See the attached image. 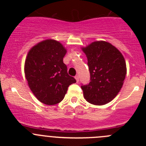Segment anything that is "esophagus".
<instances>
[{"instance_id":"1","label":"esophagus","mask_w":146,"mask_h":146,"mask_svg":"<svg viewBox=\"0 0 146 146\" xmlns=\"http://www.w3.org/2000/svg\"><path fill=\"white\" fill-rule=\"evenodd\" d=\"M75 79H76V80H77V82H78V81H79V79H80L79 75H76L75 76Z\"/></svg>"}]
</instances>
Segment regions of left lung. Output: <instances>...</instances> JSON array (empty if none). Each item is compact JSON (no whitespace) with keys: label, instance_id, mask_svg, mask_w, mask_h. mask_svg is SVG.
<instances>
[{"label":"left lung","instance_id":"8db88e82","mask_svg":"<svg viewBox=\"0 0 146 146\" xmlns=\"http://www.w3.org/2000/svg\"><path fill=\"white\" fill-rule=\"evenodd\" d=\"M88 58L90 82L82 85L89 103L102 105L113 100L123 86L126 74L123 56L111 44L95 42L82 48Z\"/></svg>","mask_w":146,"mask_h":146}]
</instances>
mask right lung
Returning a JSON list of instances; mask_svg holds the SVG:
<instances>
[{"mask_svg": "<svg viewBox=\"0 0 146 146\" xmlns=\"http://www.w3.org/2000/svg\"><path fill=\"white\" fill-rule=\"evenodd\" d=\"M66 50L55 40H45L32 47L25 63L30 88L41 102L48 105L64 99L68 87L76 82L63 61Z\"/></svg>", "mask_w": 146, "mask_h": 146, "instance_id": "obj_1", "label": "right lung"}]
</instances>
